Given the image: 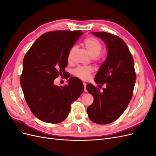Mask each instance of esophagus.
I'll list each match as a JSON object with an SVG mask.
<instances>
[{
    "instance_id": "1",
    "label": "esophagus",
    "mask_w": 156,
    "mask_h": 156,
    "mask_svg": "<svg viewBox=\"0 0 156 156\" xmlns=\"http://www.w3.org/2000/svg\"><path fill=\"white\" fill-rule=\"evenodd\" d=\"M83 85L84 87V92H87V90H86V86H87V83H83Z\"/></svg>"
}]
</instances>
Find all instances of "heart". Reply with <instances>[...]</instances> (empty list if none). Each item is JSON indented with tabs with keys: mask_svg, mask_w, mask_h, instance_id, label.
I'll use <instances>...</instances> for the list:
<instances>
[{
	"mask_svg": "<svg viewBox=\"0 0 156 156\" xmlns=\"http://www.w3.org/2000/svg\"><path fill=\"white\" fill-rule=\"evenodd\" d=\"M83 44L94 60L96 62H100L103 59V54L101 53L103 46L101 42L98 39L93 37H88L83 41ZM76 50V47L73 46L68 52V60L70 61L72 58V56L74 52ZM94 69L92 67H82L79 66L75 68L73 73L75 77L82 80H87L90 77L91 73L93 72Z\"/></svg>",
	"mask_w": 156,
	"mask_h": 156,
	"instance_id": "1",
	"label": "heart"
}]
</instances>
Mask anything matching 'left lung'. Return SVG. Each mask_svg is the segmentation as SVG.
Listing matches in <instances>:
<instances>
[{"label": "left lung", "instance_id": "left-lung-1", "mask_svg": "<svg viewBox=\"0 0 156 156\" xmlns=\"http://www.w3.org/2000/svg\"><path fill=\"white\" fill-rule=\"evenodd\" d=\"M92 34L104 41L107 48V58L95 76L96 83L105 84V88L100 91L92 84H87L86 88L94 96V102L87 111L94 123L107 124L123 114L133 96L136 81L134 60L120 37L105 32Z\"/></svg>", "mask_w": 156, "mask_h": 156}]
</instances>
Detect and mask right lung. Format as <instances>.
<instances>
[{
    "instance_id": "obj_1",
    "label": "right lung",
    "mask_w": 156,
    "mask_h": 156,
    "mask_svg": "<svg viewBox=\"0 0 156 156\" xmlns=\"http://www.w3.org/2000/svg\"><path fill=\"white\" fill-rule=\"evenodd\" d=\"M81 30H56L40 36L25 55L21 86L28 106L39 120L58 124L68 117L71 104L84 91L82 81L72 77L68 84L56 86L54 80L64 75L68 54Z\"/></svg>"
}]
</instances>
